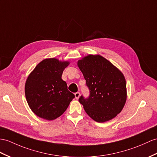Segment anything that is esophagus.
Segmentation results:
<instances>
[{"mask_svg": "<svg viewBox=\"0 0 157 157\" xmlns=\"http://www.w3.org/2000/svg\"><path fill=\"white\" fill-rule=\"evenodd\" d=\"M80 93L79 92H76V93H75V98H76V99H78V98H79V97H80Z\"/></svg>", "mask_w": 157, "mask_h": 157, "instance_id": "esophagus-1", "label": "esophagus"}]
</instances>
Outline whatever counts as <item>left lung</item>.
I'll return each instance as SVG.
<instances>
[{"instance_id": "left-lung-1", "label": "left lung", "mask_w": 157, "mask_h": 157, "mask_svg": "<svg viewBox=\"0 0 157 157\" xmlns=\"http://www.w3.org/2000/svg\"><path fill=\"white\" fill-rule=\"evenodd\" d=\"M90 94L78 101L91 118L98 123L111 120L119 114L127 100L123 73L100 55H89L78 61Z\"/></svg>"}]
</instances>
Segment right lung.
I'll list each match as a JSON object with an SVG mask.
<instances>
[{
  "label": "right lung",
  "instance_id": "obj_1",
  "mask_svg": "<svg viewBox=\"0 0 157 157\" xmlns=\"http://www.w3.org/2000/svg\"><path fill=\"white\" fill-rule=\"evenodd\" d=\"M69 63L56 59H44L28 76L25 96L32 111L40 118L51 121L64 113L75 98L61 78Z\"/></svg>",
  "mask_w": 157,
  "mask_h": 157
}]
</instances>
